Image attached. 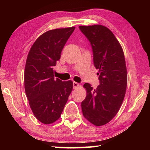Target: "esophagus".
I'll use <instances>...</instances> for the list:
<instances>
[{"label":"esophagus","instance_id":"34e87169","mask_svg":"<svg viewBox=\"0 0 150 150\" xmlns=\"http://www.w3.org/2000/svg\"><path fill=\"white\" fill-rule=\"evenodd\" d=\"M73 88H77L78 87H79V84L77 83V82H73Z\"/></svg>","mask_w":150,"mask_h":150}]
</instances>
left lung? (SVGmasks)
I'll list each match as a JSON object with an SVG mask.
<instances>
[{
	"instance_id": "obj_1",
	"label": "left lung",
	"mask_w": 150,
	"mask_h": 150,
	"mask_svg": "<svg viewBox=\"0 0 150 150\" xmlns=\"http://www.w3.org/2000/svg\"><path fill=\"white\" fill-rule=\"evenodd\" d=\"M79 29L90 42L94 65L98 69L100 85L93 89L89 83L81 103L84 117L96 126L105 125L115 117L125 96L127 70L123 50L115 35L102 25L80 26Z\"/></svg>"
}]
</instances>
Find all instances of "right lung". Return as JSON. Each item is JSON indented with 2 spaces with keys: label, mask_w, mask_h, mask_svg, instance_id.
I'll return each instance as SVG.
<instances>
[{
  "label": "right lung",
  "mask_w": 150,
  "mask_h": 150,
  "mask_svg": "<svg viewBox=\"0 0 150 150\" xmlns=\"http://www.w3.org/2000/svg\"><path fill=\"white\" fill-rule=\"evenodd\" d=\"M75 27L51 30L35 40L28 55L24 88L32 112L43 124L60 118L73 89L72 81L55 78L54 67Z\"/></svg>",
  "instance_id": "add662e5"
}]
</instances>
